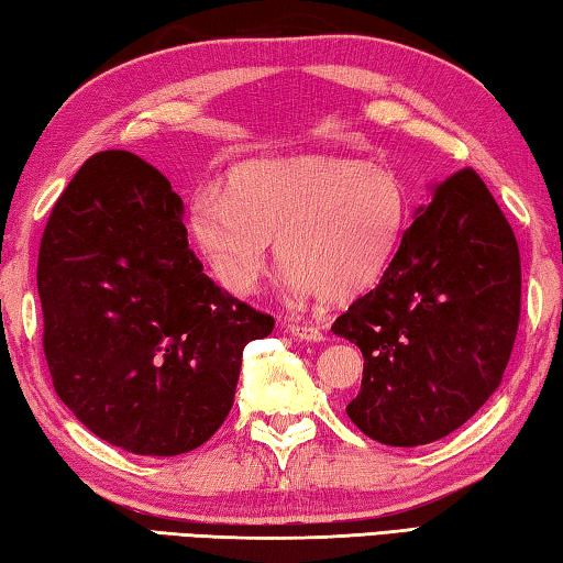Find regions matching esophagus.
Segmentation results:
<instances>
[{
  "mask_svg": "<svg viewBox=\"0 0 563 563\" xmlns=\"http://www.w3.org/2000/svg\"><path fill=\"white\" fill-rule=\"evenodd\" d=\"M285 330L290 332L292 338H298V340H308V342H320L322 338V330L318 328V325H308V322H285L283 325Z\"/></svg>",
  "mask_w": 563,
  "mask_h": 563,
  "instance_id": "34e87169",
  "label": "esophagus"
}]
</instances>
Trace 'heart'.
I'll use <instances>...</instances> for the list:
<instances>
[{
  "label": "heart",
  "mask_w": 563,
  "mask_h": 563,
  "mask_svg": "<svg viewBox=\"0 0 563 563\" xmlns=\"http://www.w3.org/2000/svg\"><path fill=\"white\" fill-rule=\"evenodd\" d=\"M409 223V190L389 168L350 158H261L235 166L225 190L201 186L188 228L218 283L258 288L273 241L298 298L340 305L385 278Z\"/></svg>",
  "instance_id": "b5f03b06"
}]
</instances>
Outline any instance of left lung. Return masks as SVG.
<instances>
[{
  "instance_id": "obj_1",
  "label": "left lung",
  "mask_w": 563,
  "mask_h": 563,
  "mask_svg": "<svg viewBox=\"0 0 563 563\" xmlns=\"http://www.w3.org/2000/svg\"><path fill=\"white\" fill-rule=\"evenodd\" d=\"M521 312L519 245L476 170L432 186L385 278L335 320L365 369L347 417L417 446L462 427L499 387Z\"/></svg>"
}]
</instances>
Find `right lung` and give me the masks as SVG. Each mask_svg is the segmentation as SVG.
Returning a JSON list of instances; mask_svg holds the SVG:
<instances>
[{
  "label": "right lung",
  "instance_id": "add662e5",
  "mask_svg": "<svg viewBox=\"0 0 563 563\" xmlns=\"http://www.w3.org/2000/svg\"><path fill=\"white\" fill-rule=\"evenodd\" d=\"M36 285L56 395L103 442L144 456L211 440L243 347L275 325L208 278L180 196L131 151L76 170L44 228Z\"/></svg>",
  "mask_w": 563,
  "mask_h": 563
}]
</instances>
